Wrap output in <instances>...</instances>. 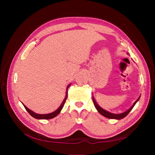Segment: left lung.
<instances>
[{"label": "left lung", "mask_w": 155, "mask_h": 155, "mask_svg": "<svg viewBox=\"0 0 155 155\" xmlns=\"http://www.w3.org/2000/svg\"><path fill=\"white\" fill-rule=\"evenodd\" d=\"M140 96L139 97L137 101H136L135 103H133L132 107H131L129 109H128L127 111H126L125 112H123V113H122V114H112V113H110L109 111H106V110L103 109V108H101V107L98 105V103H96V101H95V99L94 98V97H92L94 106H95L96 109H97V111H98L100 113V114H101V115H103V116H104V117H108V118L115 119V120H121V119L124 118V117H125L126 116H127V115L128 114V113H129L131 111V110H132V109L133 108V107H134L135 105V104L137 103V102L139 101V100H140Z\"/></svg>", "instance_id": "obj_1"}]
</instances>
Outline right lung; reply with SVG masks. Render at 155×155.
<instances>
[{
  "mask_svg": "<svg viewBox=\"0 0 155 155\" xmlns=\"http://www.w3.org/2000/svg\"><path fill=\"white\" fill-rule=\"evenodd\" d=\"M70 85H71V84H69V85H68V86L67 87L66 93H65V98H64V101H63L61 105H60V107L56 110V111L52 112V113H51V114H36V113L33 112V111H31V110H30L29 109H28L27 107L25 105V104H23V105H24L25 108L28 111V114H29L31 115V116L33 117L34 118L39 119V120H48V119L53 118V117H56L57 115H58L60 112H61L62 108H63V107H64V104L65 103V101H66L67 96H68V92H67L68 89V87H70Z\"/></svg>",
  "mask_w": 155,
  "mask_h": 155,
  "instance_id": "1",
  "label": "right lung"
}]
</instances>
